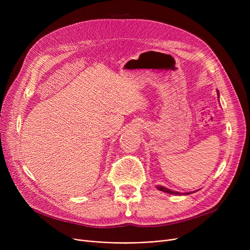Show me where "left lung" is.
Masks as SVG:
<instances>
[{
    "mask_svg": "<svg viewBox=\"0 0 250 250\" xmlns=\"http://www.w3.org/2000/svg\"><path fill=\"white\" fill-rule=\"evenodd\" d=\"M218 97H219V91H218ZM157 188H158L161 191H163V192L170 193V194H177V195L181 194L180 192H177V191H174V190H171V189H168V188H166L164 187H161V186H157ZM189 193H191V192H188V194H189ZM183 194H185V193H183Z\"/></svg>",
    "mask_w": 250,
    "mask_h": 250,
    "instance_id": "1",
    "label": "left lung"
}]
</instances>
